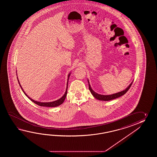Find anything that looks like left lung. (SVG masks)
Listing matches in <instances>:
<instances>
[{
	"label": "left lung",
	"mask_w": 157,
	"mask_h": 157,
	"mask_svg": "<svg viewBox=\"0 0 157 157\" xmlns=\"http://www.w3.org/2000/svg\"><path fill=\"white\" fill-rule=\"evenodd\" d=\"M88 83H89V88L90 90V92L91 94L93 95L94 98H95L98 100H102V101H109V100H113L114 99L118 98L119 97H121L122 95H124V94L127 93V91L129 90V89L130 88L131 85L133 83V81L128 85V86L127 87L126 89L121 91L120 92H118L117 93L113 94H111V95H101V94H99L97 93L96 92H95L91 87L90 86V83L89 80H87Z\"/></svg>",
	"instance_id": "8db88e82"
}]
</instances>
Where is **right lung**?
<instances>
[{
  "label": "right lung",
  "instance_id": "right-lung-1",
  "mask_svg": "<svg viewBox=\"0 0 157 157\" xmlns=\"http://www.w3.org/2000/svg\"><path fill=\"white\" fill-rule=\"evenodd\" d=\"M70 75L71 72L70 74H68V75L66 90L65 93H64V94L63 95V97H61L60 99H58V100H55V101H51V102H40V101H35V100L32 99L30 98V97H29V96L27 95L25 93V92L24 91V89H22V87L21 86L20 82H19V80L18 79V77H17V80H18V83H19V85H20V86L22 90L23 91L24 94L26 95V96H27V97H28V98L30 99V100H31L32 101H33L34 103L36 104L37 105H40V106H41V107H56L59 106V105H60V104H62L63 103L65 99H66V97L67 96V89H68V79H69V77L70 76Z\"/></svg>",
  "mask_w": 157,
  "mask_h": 157
}]
</instances>
